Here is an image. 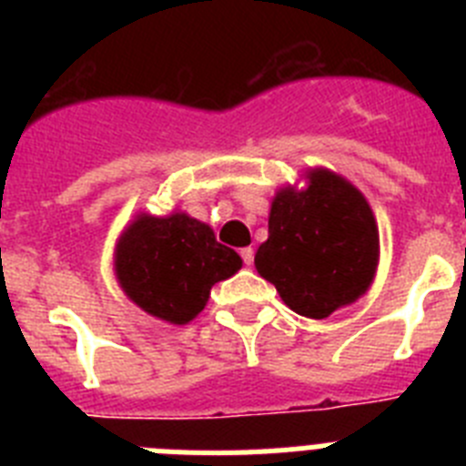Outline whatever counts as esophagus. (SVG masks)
Listing matches in <instances>:
<instances>
[{
	"label": "esophagus",
	"instance_id": "obj_1",
	"mask_svg": "<svg viewBox=\"0 0 466 466\" xmlns=\"http://www.w3.org/2000/svg\"><path fill=\"white\" fill-rule=\"evenodd\" d=\"M240 257H242V261L247 263V266H252V263H254V249H252V247H245V249H240Z\"/></svg>",
	"mask_w": 466,
	"mask_h": 466
}]
</instances>
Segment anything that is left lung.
I'll return each mask as SVG.
<instances>
[{"mask_svg": "<svg viewBox=\"0 0 466 466\" xmlns=\"http://www.w3.org/2000/svg\"><path fill=\"white\" fill-rule=\"evenodd\" d=\"M306 179V188L275 193L268 240L254 266L291 310L324 319L371 287L380 240L360 188L324 167L308 170Z\"/></svg>", "mask_w": 466, "mask_h": 466, "instance_id": "left-lung-1", "label": "left lung"}]
</instances>
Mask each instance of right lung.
Here are the masks:
<instances>
[{
    "label": "right lung",
    "mask_w": 466,
    "mask_h": 466,
    "mask_svg": "<svg viewBox=\"0 0 466 466\" xmlns=\"http://www.w3.org/2000/svg\"><path fill=\"white\" fill-rule=\"evenodd\" d=\"M240 266L242 258L219 245L208 224L184 212L139 214L114 252V270L127 299L170 324L191 322L214 284L236 275Z\"/></svg>",
    "instance_id": "add662e5"
}]
</instances>
